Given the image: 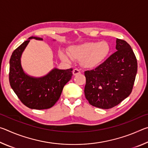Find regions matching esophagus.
<instances>
[{
  "label": "esophagus",
  "mask_w": 148,
  "mask_h": 148,
  "mask_svg": "<svg viewBox=\"0 0 148 148\" xmlns=\"http://www.w3.org/2000/svg\"><path fill=\"white\" fill-rule=\"evenodd\" d=\"M72 73H73L74 76H76V75L79 74L80 73H81V72H80L79 70H78L77 69H74V71H73V72H72Z\"/></svg>",
  "instance_id": "obj_1"
}]
</instances>
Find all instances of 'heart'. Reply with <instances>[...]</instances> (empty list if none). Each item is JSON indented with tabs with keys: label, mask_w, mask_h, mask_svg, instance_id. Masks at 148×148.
<instances>
[{
	"label": "heart",
	"mask_w": 148,
	"mask_h": 148,
	"mask_svg": "<svg viewBox=\"0 0 148 148\" xmlns=\"http://www.w3.org/2000/svg\"><path fill=\"white\" fill-rule=\"evenodd\" d=\"M110 51V45L106 42H88L71 46L69 56L72 59L82 61V65L86 68L92 69L99 66L106 59ZM59 57L63 61H69L68 56L63 52H59Z\"/></svg>",
	"instance_id": "b5f03b06"
}]
</instances>
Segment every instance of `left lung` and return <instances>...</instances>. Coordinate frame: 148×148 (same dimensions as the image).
<instances>
[{
  "label": "left lung",
  "mask_w": 148,
  "mask_h": 148,
  "mask_svg": "<svg viewBox=\"0 0 148 148\" xmlns=\"http://www.w3.org/2000/svg\"><path fill=\"white\" fill-rule=\"evenodd\" d=\"M117 51L91 71L84 72L86 98L92 106L110 109L131 93L137 73L136 56L126 41L117 38Z\"/></svg>",
  "instance_id": "left-lung-1"
}]
</instances>
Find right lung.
<instances>
[{"instance_id": "right-lung-1", "label": "right lung", "mask_w": 148, "mask_h": 148, "mask_svg": "<svg viewBox=\"0 0 148 148\" xmlns=\"http://www.w3.org/2000/svg\"><path fill=\"white\" fill-rule=\"evenodd\" d=\"M31 39L43 40L39 37H29L14 50L10 59V84L26 106L36 110L48 109L59 100L65 84L71 79L72 69L55 68L46 76L40 77L27 74L22 68L21 58Z\"/></svg>"}]
</instances>
